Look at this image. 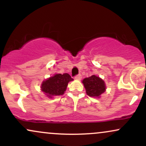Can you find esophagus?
Masks as SVG:
<instances>
[{"label":"esophagus","instance_id":"obj_1","mask_svg":"<svg viewBox=\"0 0 146 146\" xmlns=\"http://www.w3.org/2000/svg\"><path fill=\"white\" fill-rule=\"evenodd\" d=\"M81 78H82L81 75H75V80H81Z\"/></svg>","mask_w":146,"mask_h":146}]
</instances>
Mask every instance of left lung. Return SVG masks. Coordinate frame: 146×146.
<instances>
[{"instance_id": "obj_1", "label": "left lung", "mask_w": 146, "mask_h": 146, "mask_svg": "<svg viewBox=\"0 0 146 146\" xmlns=\"http://www.w3.org/2000/svg\"><path fill=\"white\" fill-rule=\"evenodd\" d=\"M82 83L86 94L90 97L100 98L106 90V84L104 80L95 75L84 79Z\"/></svg>"}]
</instances>
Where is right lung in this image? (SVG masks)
Segmentation results:
<instances>
[{
  "mask_svg": "<svg viewBox=\"0 0 146 146\" xmlns=\"http://www.w3.org/2000/svg\"><path fill=\"white\" fill-rule=\"evenodd\" d=\"M69 74H56L53 77L43 81L41 84V90L49 98L64 94L66 89L68 83L73 81Z\"/></svg>",
  "mask_w": 146,
  "mask_h": 146,
  "instance_id": "right-lung-1",
  "label": "right lung"
}]
</instances>
